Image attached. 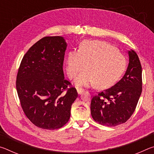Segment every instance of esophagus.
<instances>
[{
	"label": "esophagus",
	"mask_w": 154,
	"mask_h": 154,
	"mask_svg": "<svg viewBox=\"0 0 154 154\" xmlns=\"http://www.w3.org/2000/svg\"><path fill=\"white\" fill-rule=\"evenodd\" d=\"M83 89H77V93H78V94H82L83 93Z\"/></svg>",
	"instance_id": "1"
}]
</instances>
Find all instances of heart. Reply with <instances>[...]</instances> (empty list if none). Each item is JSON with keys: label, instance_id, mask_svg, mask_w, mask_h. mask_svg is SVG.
Returning <instances> with one entry per match:
<instances>
[{"label": "heart", "instance_id": "b5f03b06", "mask_svg": "<svg viewBox=\"0 0 154 154\" xmlns=\"http://www.w3.org/2000/svg\"><path fill=\"white\" fill-rule=\"evenodd\" d=\"M77 88L90 87L97 84L106 88L113 85L123 73L126 60L114 46L105 41H84L78 51H69L66 58V71L69 78L74 79Z\"/></svg>", "mask_w": 154, "mask_h": 154}]
</instances>
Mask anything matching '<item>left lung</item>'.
I'll return each instance as SVG.
<instances>
[{"label": "left lung", "mask_w": 154, "mask_h": 154, "mask_svg": "<svg viewBox=\"0 0 154 154\" xmlns=\"http://www.w3.org/2000/svg\"><path fill=\"white\" fill-rule=\"evenodd\" d=\"M129 63L124 77L113 86L94 96L92 118L101 125L116 126L125 123L136 109L142 92V68L132 49L128 51Z\"/></svg>", "instance_id": "8db88e82"}]
</instances>
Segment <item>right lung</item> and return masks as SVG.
<instances>
[{
  "mask_svg": "<svg viewBox=\"0 0 154 154\" xmlns=\"http://www.w3.org/2000/svg\"><path fill=\"white\" fill-rule=\"evenodd\" d=\"M66 47L63 36H45L28 49L18 70L16 89L21 105L30 122L41 128L55 130L66 124L78 96L64 79Z\"/></svg>",
  "mask_w": 154,
  "mask_h": 154,
  "instance_id": "1",
  "label": "right lung"
}]
</instances>
